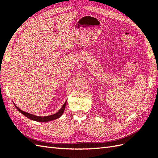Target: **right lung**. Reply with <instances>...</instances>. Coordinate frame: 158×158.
<instances>
[{"label":"right lung","instance_id":"obj_1","mask_svg":"<svg viewBox=\"0 0 158 158\" xmlns=\"http://www.w3.org/2000/svg\"><path fill=\"white\" fill-rule=\"evenodd\" d=\"M66 101H67V100H66L64 104L62 105V108L60 109L58 112L56 113L55 114H53V115L44 116V117L35 115H32V114H31L29 113L25 112V111H23V110L20 109L19 108H18V107L15 104H14V105L16 107V109H18L19 111L22 114V115L26 116V117H28V118H29L30 119L33 120V121H36V122H50V121L58 119V118H59V117H60V116L62 115V114L64 113V109H65L66 105Z\"/></svg>","mask_w":158,"mask_h":158}]
</instances>
